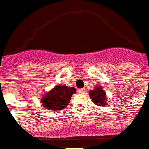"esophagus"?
<instances>
[{
    "instance_id": "obj_1",
    "label": "esophagus",
    "mask_w": 149,
    "mask_h": 149,
    "mask_svg": "<svg viewBox=\"0 0 149 149\" xmlns=\"http://www.w3.org/2000/svg\"><path fill=\"white\" fill-rule=\"evenodd\" d=\"M78 92L79 93H83L85 92V89H79L78 90Z\"/></svg>"
}]
</instances>
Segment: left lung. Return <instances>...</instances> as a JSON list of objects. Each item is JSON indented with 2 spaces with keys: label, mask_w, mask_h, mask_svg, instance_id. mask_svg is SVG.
Wrapping results in <instances>:
<instances>
[{
  "label": "left lung",
  "mask_w": 149,
  "mask_h": 149,
  "mask_svg": "<svg viewBox=\"0 0 149 149\" xmlns=\"http://www.w3.org/2000/svg\"><path fill=\"white\" fill-rule=\"evenodd\" d=\"M89 96L91 97L92 101L98 106H104L107 104V101H106V93L103 89L100 86H96L94 90H92L89 93Z\"/></svg>",
  "instance_id": "1"
}]
</instances>
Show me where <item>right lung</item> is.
Here are the masks:
<instances>
[{"label":"right lung","instance_id":"add662e5","mask_svg":"<svg viewBox=\"0 0 149 149\" xmlns=\"http://www.w3.org/2000/svg\"><path fill=\"white\" fill-rule=\"evenodd\" d=\"M76 93L74 87L66 86H56L51 91L47 93L42 100L43 106L47 109L60 110L67 106L71 96Z\"/></svg>","mask_w":149,"mask_h":149}]
</instances>
